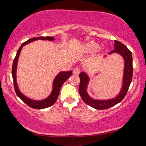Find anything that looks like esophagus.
I'll return each mask as SVG.
<instances>
[{
  "label": "esophagus",
  "instance_id": "esophagus-1",
  "mask_svg": "<svg viewBox=\"0 0 146 146\" xmlns=\"http://www.w3.org/2000/svg\"><path fill=\"white\" fill-rule=\"evenodd\" d=\"M73 73L74 75H79V73H80V70L79 68H75L73 70Z\"/></svg>",
  "mask_w": 146,
  "mask_h": 146
}]
</instances>
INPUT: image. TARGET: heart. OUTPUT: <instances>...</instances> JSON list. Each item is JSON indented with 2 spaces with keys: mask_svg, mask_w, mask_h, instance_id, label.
<instances>
[{
  "mask_svg": "<svg viewBox=\"0 0 146 146\" xmlns=\"http://www.w3.org/2000/svg\"><path fill=\"white\" fill-rule=\"evenodd\" d=\"M98 44L95 42L91 41L86 44L85 49L88 53H93L98 49Z\"/></svg>",
  "mask_w": 146,
  "mask_h": 146,
  "instance_id": "1",
  "label": "heart"
}]
</instances>
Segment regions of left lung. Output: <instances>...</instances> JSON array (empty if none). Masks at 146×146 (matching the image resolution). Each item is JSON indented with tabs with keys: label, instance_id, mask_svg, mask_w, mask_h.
I'll return each instance as SVG.
<instances>
[{
	"label": "left lung",
	"instance_id": "1",
	"mask_svg": "<svg viewBox=\"0 0 146 146\" xmlns=\"http://www.w3.org/2000/svg\"><path fill=\"white\" fill-rule=\"evenodd\" d=\"M115 49L109 54L117 53L120 54L124 60V69H123L122 88L117 97L110 100H95L91 98L87 92L88 84L90 78L85 72H81L79 75L80 79L78 91L81 98L86 104L97 110H106L111 108L118 103L120 102L128 91L131 83L133 77V58L132 53L124 44L117 40H115Z\"/></svg>",
	"mask_w": 146,
	"mask_h": 146
}]
</instances>
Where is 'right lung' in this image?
<instances>
[{
	"instance_id": "right-lung-1",
	"label": "right lung",
	"mask_w": 146,
	"mask_h": 146,
	"mask_svg": "<svg viewBox=\"0 0 146 146\" xmlns=\"http://www.w3.org/2000/svg\"><path fill=\"white\" fill-rule=\"evenodd\" d=\"M38 39H40V40H49L52 41L54 40V37L53 36H38V37L36 38H32L29 39L28 40L24 42V43L21 44V47L17 51V55L15 56V58H14L13 66H12V76H13V84H14V88L15 93L17 96L21 98V99L23 101V102L26 104L29 107H31L33 109H36V110H41V109H44L48 107H50L52 105H53L55 102H56V99L58 98L59 95V93H60V88L62 86L63 84L65 82V81L70 77V76L72 75V71H62V72L59 73L56 77L55 78L53 82V90L51 92V95L49 96L48 98L46 99L41 100H34L30 99V98L26 97L22 93L18 88V86H17V78H16V71H17V62H18L19 55L21 53V49L23 48L24 46L26 45L31 42H33L35 40H38Z\"/></svg>"
}]
</instances>
